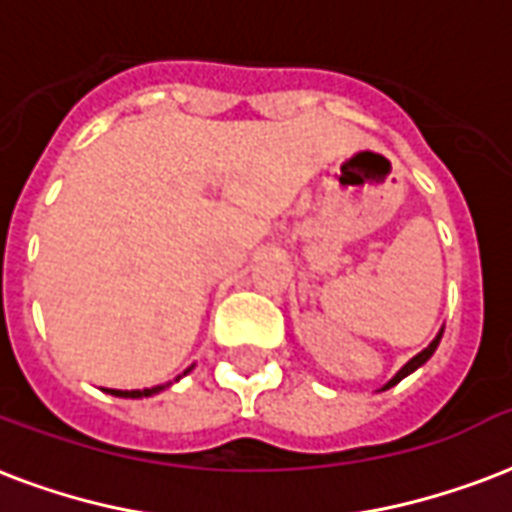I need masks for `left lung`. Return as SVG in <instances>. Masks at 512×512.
I'll return each mask as SVG.
<instances>
[{
    "label": "left lung",
    "instance_id": "1",
    "mask_svg": "<svg viewBox=\"0 0 512 512\" xmlns=\"http://www.w3.org/2000/svg\"><path fill=\"white\" fill-rule=\"evenodd\" d=\"M440 338H443V330H440L438 335H435V338H432V341H429V346L427 349H421L419 354H416V357H411V360L405 362L403 368L397 370L395 376L389 378V381H386L384 386H381V392H386V389H389V386H395V384H400V381H403L405 376H411L413 370H419L421 365H424V362L429 360V357H432V354H435V349H438V343H440Z\"/></svg>",
    "mask_w": 512,
    "mask_h": 512
}]
</instances>
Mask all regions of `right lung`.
Here are the masks:
<instances>
[{
    "label": "right lung",
    "mask_w": 512,
    "mask_h": 512,
    "mask_svg": "<svg viewBox=\"0 0 512 512\" xmlns=\"http://www.w3.org/2000/svg\"><path fill=\"white\" fill-rule=\"evenodd\" d=\"M190 370H193V365H190V368H187L182 376H187ZM182 376H177V381ZM166 386H171V384H158V386H150V389H104V392H107V395H115V397H131V400H142V397L158 395V392H163Z\"/></svg>",
    "instance_id": "obj_1"
}]
</instances>
